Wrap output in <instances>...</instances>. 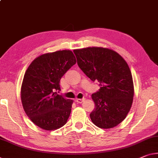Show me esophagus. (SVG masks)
I'll use <instances>...</instances> for the list:
<instances>
[{"mask_svg": "<svg viewBox=\"0 0 158 158\" xmlns=\"http://www.w3.org/2000/svg\"><path fill=\"white\" fill-rule=\"evenodd\" d=\"M85 100H86V98H77V100H76V101L78 102V103H82V102H83Z\"/></svg>", "mask_w": 158, "mask_h": 158, "instance_id": "1", "label": "esophagus"}]
</instances>
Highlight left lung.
Masks as SVG:
<instances>
[{"label": "left lung", "mask_w": 158, "mask_h": 158, "mask_svg": "<svg viewBox=\"0 0 158 158\" xmlns=\"http://www.w3.org/2000/svg\"><path fill=\"white\" fill-rule=\"evenodd\" d=\"M77 64L101 88L91 95L95 108L90 114L93 123L101 129H111L126 118L134 98L131 70L117 52L101 47L74 50Z\"/></svg>", "instance_id": "8db88e82"}]
</instances>
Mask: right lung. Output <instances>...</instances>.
<instances>
[{
    "label": "right lung",
    "instance_id": "obj_1",
    "mask_svg": "<svg viewBox=\"0 0 158 158\" xmlns=\"http://www.w3.org/2000/svg\"><path fill=\"white\" fill-rule=\"evenodd\" d=\"M73 52L63 50L37 57L25 72L21 101L25 113L40 128L52 131L63 127L71 113L73 101L56 91L60 81L76 64Z\"/></svg>",
    "mask_w": 158,
    "mask_h": 158
}]
</instances>
